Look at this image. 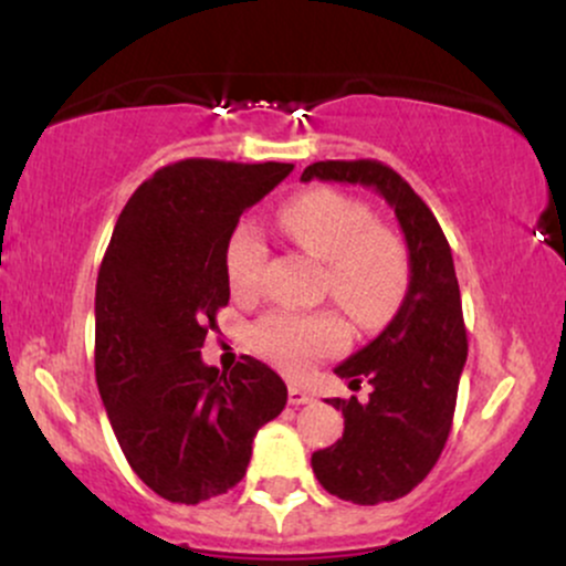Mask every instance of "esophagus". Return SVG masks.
Returning a JSON list of instances; mask_svg holds the SVG:
<instances>
[{"instance_id":"obj_1","label":"esophagus","mask_w":566,"mask_h":566,"mask_svg":"<svg viewBox=\"0 0 566 566\" xmlns=\"http://www.w3.org/2000/svg\"><path fill=\"white\" fill-rule=\"evenodd\" d=\"M287 396H290V405H292V407L311 405V401H314V394H311V391H305V388H301V386H290Z\"/></svg>"}]
</instances>
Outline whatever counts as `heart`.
<instances>
[{"label":"heart","mask_w":566,"mask_h":566,"mask_svg":"<svg viewBox=\"0 0 566 566\" xmlns=\"http://www.w3.org/2000/svg\"><path fill=\"white\" fill-rule=\"evenodd\" d=\"M282 223L308 255L324 263V292L350 319L365 329L391 319L409 290V252L391 226L378 223L367 201L335 188H314L284 207ZM269 252L261 226L252 220L233 226L223 263L237 295L261 292ZM346 340V324L333 311H269L250 329L252 350L290 375L308 373Z\"/></svg>","instance_id":"heart-1"}]
</instances>
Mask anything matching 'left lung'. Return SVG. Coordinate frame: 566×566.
I'll list each match as a JSON object with an SVG mask.
<instances>
[{"label": "left lung", "mask_w": 566, "mask_h": 566, "mask_svg": "<svg viewBox=\"0 0 566 566\" xmlns=\"http://www.w3.org/2000/svg\"><path fill=\"white\" fill-rule=\"evenodd\" d=\"M311 178L373 186L407 239L412 274L405 303L369 346L335 367L350 388L369 382V401L329 399L346 418L343 439L311 454L329 495L378 505L412 492L444 450L469 356L463 303L450 242L399 172L378 159H327L305 167L301 180Z\"/></svg>", "instance_id": "obj_1"}]
</instances>
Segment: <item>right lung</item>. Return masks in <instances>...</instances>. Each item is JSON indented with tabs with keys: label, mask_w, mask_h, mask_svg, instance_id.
Instances as JSON below:
<instances>
[{
	"label": "right lung",
	"mask_w": 566,
	"mask_h": 566,
	"mask_svg": "<svg viewBox=\"0 0 566 566\" xmlns=\"http://www.w3.org/2000/svg\"><path fill=\"white\" fill-rule=\"evenodd\" d=\"M292 165L184 159L138 186L116 220L95 287V380L129 469L170 503H201L242 482L258 428L287 386L244 356L201 361L231 290L223 252L247 207Z\"/></svg>",
	"instance_id": "add662e5"
}]
</instances>
